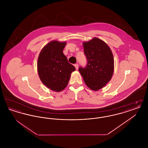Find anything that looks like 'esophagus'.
Here are the masks:
<instances>
[{
  "mask_svg": "<svg viewBox=\"0 0 148 148\" xmlns=\"http://www.w3.org/2000/svg\"><path fill=\"white\" fill-rule=\"evenodd\" d=\"M74 66L75 67V68H76V69L77 70L78 69V67H79V65L77 64H75V65H74Z\"/></svg>",
  "mask_w": 148,
  "mask_h": 148,
  "instance_id": "obj_1",
  "label": "esophagus"
}]
</instances>
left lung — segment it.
Returning <instances> with one entry per match:
<instances>
[{
  "instance_id": "left-lung-1",
  "label": "left lung",
  "mask_w": 148,
  "mask_h": 148,
  "mask_svg": "<svg viewBox=\"0 0 148 148\" xmlns=\"http://www.w3.org/2000/svg\"><path fill=\"white\" fill-rule=\"evenodd\" d=\"M83 44L88 62L85 68L79 67V71L86 85L97 91L103 88L113 76V53L106 42L98 38L84 42Z\"/></svg>"
}]
</instances>
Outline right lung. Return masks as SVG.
Here are the masks:
<instances>
[{
    "mask_svg": "<svg viewBox=\"0 0 148 148\" xmlns=\"http://www.w3.org/2000/svg\"><path fill=\"white\" fill-rule=\"evenodd\" d=\"M66 42L51 41L44 47L38 59V72L42 83L51 90L59 92L68 84L75 68L63 54Z\"/></svg>",
    "mask_w": 148,
    "mask_h": 148,
    "instance_id": "right-lung-1",
    "label": "right lung"
}]
</instances>
